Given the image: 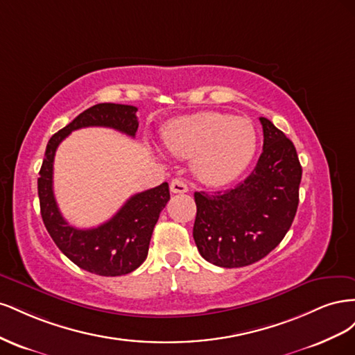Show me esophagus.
<instances>
[{
  "label": "esophagus",
  "instance_id": "obj_1",
  "mask_svg": "<svg viewBox=\"0 0 355 355\" xmlns=\"http://www.w3.org/2000/svg\"><path fill=\"white\" fill-rule=\"evenodd\" d=\"M170 191L173 192V194H185V192H188V185L182 179H175L171 180Z\"/></svg>",
  "mask_w": 355,
  "mask_h": 355
}]
</instances>
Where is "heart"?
Wrapping results in <instances>:
<instances>
[{"mask_svg":"<svg viewBox=\"0 0 355 355\" xmlns=\"http://www.w3.org/2000/svg\"><path fill=\"white\" fill-rule=\"evenodd\" d=\"M163 142L179 158L194 157L192 168L202 184L223 187L250 166L257 135L247 118L206 111L167 123Z\"/></svg>","mask_w":355,"mask_h":355,"instance_id":"heart-1","label":"heart"}]
</instances>
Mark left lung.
Segmentation results:
<instances>
[{
    "label": "left lung",
    "instance_id": "1",
    "mask_svg": "<svg viewBox=\"0 0 355 355\" xmlns=\"http://www.w3.org/2000/svg\"><path fill=\"white\" fill-rule=\"evenodd\" d=\"M259 120L263 149L252 175L235 188L194 194L197 249L222 268L261 261L282 243L297 210L302 167L296 148L268 118Z\"/></svg>",
    "mask_w": 355,
    "mask_h": 355
}]
</instances>
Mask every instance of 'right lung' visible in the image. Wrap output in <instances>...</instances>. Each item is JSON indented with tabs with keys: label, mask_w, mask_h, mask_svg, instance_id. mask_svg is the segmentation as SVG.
<instances>
[{
	"label": "right lung",
	"mask_w": 355,
	"mask_h": 355,
	"mask_svg": "<svg viewBox=\"0 0 355 355\" xmlns=\"http://www.w3.org/2000/svg\"><path fill=\"white\" fill-rule=\"evenodd\" d=\"M136 111V106L120 103H98L85 110L50 137L40 170V209L50 237L75 265L103 277L124 275L144 263L159 213L170 200L168 184L135 194L99 227L78 230L65 220L58 207L53 192V161L63 139L83 127H110L135 137L139 127Z\"/></svg>",
	"instance_id": "right-lung-1"
}]
</instances>
